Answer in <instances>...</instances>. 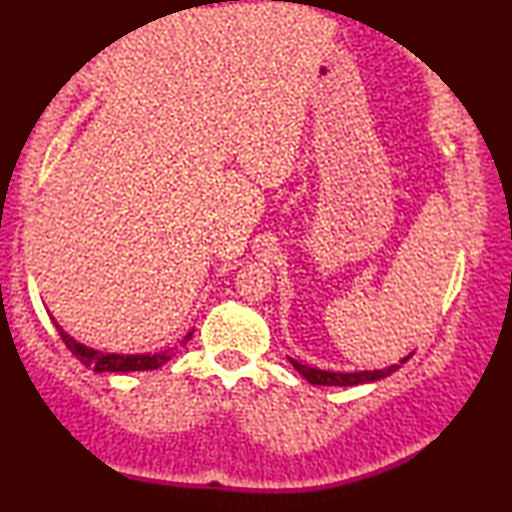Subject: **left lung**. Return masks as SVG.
<instances>
[{
	"mask_svg": "<svg viewBox=\"0 0 512 512\" xmlns=\"http://www.w3.org/2000/svg\"><path fill=\"white\" fill-rule=\"evenodd\" d=\"M410 356L412 354H408V356H405V359H401V363H391L389 368H382V370H359V373H331V370H319V368L305 366V363H300L296 359H289V361H291V366L296 368L298 373L303 375L307 382L317 384V387H356V384L384 380V377H389L391 373H396V370L401 368L403 363L410 359Z\"/></svg>",
	"mask_w": 512,
	"mask_h": 512,
	"instance_id": "left-lung-1",
	"label": "left lung"
}]
</instances>
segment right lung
I'll use <instances>...</instances> for the list:
<instances>
[{"mask_svg": "<svg viewBox=\"0 0 512 512\" xmlns=\"http://www.w3.org/2000/svg\"><path fill=\"white\" fill-rule=\"evenodd\" d=\"M55 328H58L62 342H65L69 352H72L76 359H79L86 368H93L95 373H135V370H156L167 363L174 356V349H163V352L156 354H109L100 352V349H93L83 342L74 340L67 331H62V326L53 319ZM193 333H188L184 340H191ZM181 340V342H184Z\"/></svg>", "mask_w": 512, "mask_h": 512, "instance_id": "1", "label": "right lung"}]
</instances>
